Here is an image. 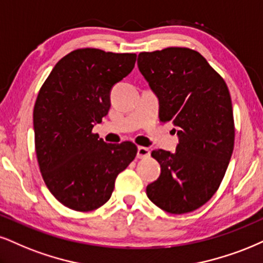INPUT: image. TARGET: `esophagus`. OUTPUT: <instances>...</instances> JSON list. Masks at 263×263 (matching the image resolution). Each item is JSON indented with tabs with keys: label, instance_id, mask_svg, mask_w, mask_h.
<instances>
[{
	"label": "esophagus",
	"instance_id": "1",
	"mask_svg": "<svg viewBox=\"0 0 263 263\" xmlns=\"http://www.w3.org/2000/svg\"><path fill=\"white\" fill-rule=\"evenodd\" d=\"M138 158H146L150 156V150L147 147L144 146H139L138 147V154H137Z\"/></svg>",
	"mask_w": 263,
	"mask_h": 263
}]
</instances>
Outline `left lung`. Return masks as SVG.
<instances>
[{
  "label": "left lung",
  "mask_w": 263,
  "mask_h": 263,
  "mask_svg": "<svg viewBox=\"0 0 263 263\" xmlns=\"http://www.w3.org/2000/svg\"><path fill=\"white\" fill-rule=\"evenodd\" d=\"M138 67L160 99V121L173 123L179 137L174 154L151 152L161 164V176L147 185V197L166 212H193L218 190L234 148L228 86L205 58L187 47L140 52Z\"/></svg>",
  "instance_id": "obj_1"
}]
</instances>
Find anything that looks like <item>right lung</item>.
I'll return each instance as SVG.
<instances>
[{
    "instance_id": "1",
    "label": "right lung",
    "mask_w": 263,
    "mask_h": 263,
    "mask_svg": "<svg viewBox=\"0 0 263 263\" xmlns=\"http://www.w3.org/2000/svg\"><path fill=\"white\" fill-rule=\"evenodd\" d=\"M135 53L78 48L53 67L34 106L35 151L51 194L68 209L105 205L116 178L137 156L130 141L106 144L93 124L108 113L109 91L132 72Z\"/></svg>"
}]
</instances>
